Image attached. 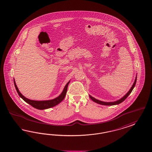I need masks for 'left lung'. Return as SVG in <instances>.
Masks as SVG:
<instances>
[{
    "label": "left lung",
    "instance_id": "left-lung-1",
    "mask_svg": "<svg viewBox=\"0 0 152 152\" xmlns=\"http://www.w3.org/2000/svg\"><path fill=\"white\" fill-rule=\"evenodd\" d=\"M136 80H137V76H136V78H135V82H134V84L132 85V86L131 87V89L129 90V91L127 93V94H126V95L124 96V97H123L122 99H121L120 100H119L118 101H115V102H104V101H100V100H97V99H96L95 98H94L93 97H92L90 95V99H91L92 101L95 102L96 103L99 104H101V105H114L119 104L122 102L124 100H125L126 99V98L129 96V94L131 93V92L132 91V90H133L134 87L135 86V84H136Z\"/></svg>",
    "mask_w": 152,
    "mask_h": 152
}]
</instances>
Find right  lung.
<instances>
[{
  "label": "right lung",
  "instance_id": "1",
  "mask_svg": "<svg viewBox=\"0 0 152 152\" xmlns=\"http://www.w3.org/2000/svg\"><path fill=\"white\" fill-rule=\"evenodd\" d=\"M69 82H70V81L65 86V88L63 90L61 94L58 97H56V99L51 100H46V101H34V100H29L28 99L26 98L25 97H24L20 93V92L19 91V90L17 88V86H16V83H15V81L14 80L15 86L16 90L17 91L18 95L20 96L24 101L26 102L27 103H28V104H30L31 106L34 107L37 109H39V110H43V109H48V108H50L52 107H55V106L57 105V104H58L60 102H61L64 100V99L65 98V97L66 96L67 89H68V84L69 83Z\"/></svg>",
  "mask_w": 152,
  "mask_h": 152
}]
</instances>
